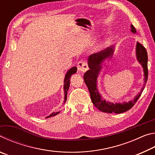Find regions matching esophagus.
I'll list each match as a JSON object with an SVG mask.
<instances>
[{"label": "esophagus", "instance_id": "34e87169", "mask_svg": "<svg viewBox=\"0 0 155 155\" xmlns=\"http://www.w3.org/2000/svg\"><path fill=\"white\" fill-rule=\"evenodd\" d=\"M77 68L78 70L81 72H85L88 70V65L87 62L83 61V60H81L78 62L77 64Z\"/></svg>", "mask_w": 155, "mask_h": 155}]
</instances>
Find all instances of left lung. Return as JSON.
<instances>
[{
  "instance_id": "obj_1",
  "label": "left lung",
  "mask_w": 155,
  "mask_h": 155,
  "mask_svg": "<svg viewBox=\"0 0 155 155\" xmlns=\"http://www.w3.org/2000/svg\"><path fill=\"white\" fill-rule=\"evenodd\" d=\"M131 31L133 33H136V30L133 25H131ZM136 53L137 58L140 64L142 65L144 72V81L146 83L148 80V54H147L146 49L142 44L140 42L137 43L136 46ZM113 54V48L111 47L106 48L102 52H97L91 54L88 59V64L90 70H87L83 76L84 81L87 85L90 91L91 100L92 101L97 109L101 111L104 113H115V114H121L128 111L135 105L136 102L138 101L143 90H144L145 85L141 89L140 93L135 97L133 101H131L128 103H124L123 104H114L104 101L101 98L98 90L96 88V78L98 72L101 68V64L104 59L111 57Z\"/></svg>"
}]
</instances>
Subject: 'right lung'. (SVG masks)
<instances>
[{
	"label": "right lung",
	"mask_w": 155,
	"mask_h": 155,
	"mask_svg": "<svg viewBox=\"0 0 155 155\" xmlns=\"http://www.w3.org/2000/svg\"><path fill=\"white\" fill-rule=\"evenodd\" d=\"M77 67H73V68H71V69H70L69 70H68V72H67V74H65V79H64V91H65V102L66 101L68 90V89H69V87H70V77H71V75L72 74H74V73L77 72ZM59 112L60 111L52 113V114L50 115L49 116L46 117V118H48V117H51L54 116V115L58 114Z\"/></svg>",
	"instance_id": "1"
}]
</instances>
